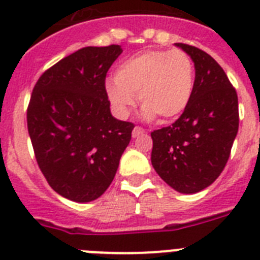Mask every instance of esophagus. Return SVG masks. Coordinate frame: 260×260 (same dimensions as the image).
Here are the masks:
<instances>
[{
    "label": "esophagus",
    "mask_w": 260,
    "mask_h": 260,
    "mask_svg": "<svg viewBox=\"0 0 260 260\" xmlns=\"http://www.w3.org/2000/svg\"><path fill=\"white\" fill-rule=\"evenodd\" d=\"M145 128L139 127V126H135L134 130H133V138H138V137H141V135L145 134Z\"/></svg>",
    "instance_id": "1"
}]
</instances>
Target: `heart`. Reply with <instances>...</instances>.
I'll list each match as a JSON object with an SVG mask.
<instances>
[{"label": "heart", "instance_id": "1", "mask_svg": "<svg viewBox=\"0 0 260 260\" xmlns=\"http://www.w3.org/2000/svg\"><path fill=\"white\" fill-rule=\"evenodd\" d=\"M194 89V64L183 50H151L130 57L108 80L105 93L113 110L126 118L135 104L146 119L170 121L187 109Z\"/></svg>", "mask_w": 260, "mask_h": 260}]
</instances>
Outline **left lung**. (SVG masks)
Masks as SVG:
<instances>
[{
    "label": "left lung",
    "instance_id": "obj_1",
    "mask_svg": "<svg viewBox=\"0 0 260 260\" xmlns=\"http://www.w3.org/2000/svg\"><path fill=\"white\" fill-rule=\"evenodd\" d=\"M194 63V89L183 114L151 133V163L156 174L180 193H197L221 175L239 126L238 96L209 54L175 43Z\"/></svg>",
    "mask_w": 260,
    "mask_h": 260
}]
</instances>
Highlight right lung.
<instances>
[{"label": "right lung", "instance_id": "obj_1", "mask_svg": "<svg viewBox=\"0 0 260 260\" xmlns=\"http://www.w3.org/2000/svg\"><path fill=\"white\" fill-rule=\"evenodd\" d=\"M118 44L84 47L39 77L27 108L37 163L50 187L76 203L99 199L109 188L130 143L134 123L110 113L105 93Z\"/></svg>", "mask_w": 260, "mask_h": 260}]
</instances>
